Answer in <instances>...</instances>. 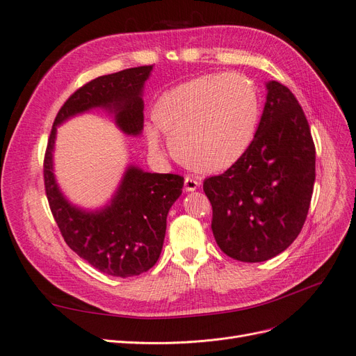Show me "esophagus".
I'll return each instance as SVG.
<instances>
[{
    "label": "esophagus",
    "mask_w": 356,
    "mask_h": 356,
    "mask_svg": "<svg viewBox=\"0 0 356 356\" xmlns=\"http://www.w3.org/2000/svg\"><path fill=\"white\" fill-rule=\"evenodd\" d=\"M199 186H200V182L197 179H195V178L187 177L184 179V190L186 191H195V190H197Z\"/></svg>",
    "instance_id": "34e87169"
}]
</instances>
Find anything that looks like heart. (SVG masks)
<instances>
[{
	"mask_svg": "<svg viewBox=\"0 0 356 356\" xmlns=\"http://www.w3.org/2000/svg\"><path fill=\"white\" fill-rule=\"evenodd\" d=\"M260 118L254 83L242 74H208L159 96L144 126L149 154L163 156V135L175 156L200 172L233 166L250 148Z\"/></svg>",
	"mask_w": 356,
	"mask_h": 356,
	"instance_id": "b5f03b06",
	"label": "heart"
}]
</instances>
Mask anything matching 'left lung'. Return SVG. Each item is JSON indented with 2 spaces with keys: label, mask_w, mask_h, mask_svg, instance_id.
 <instances>
[{
  "label": "left lung",
  "mask_w": 356,
  "mask_h": 356,
  "mask_svg": "<svg viewBox=\"0 0 356 356\" xmlns=\"http://www.w3.org/2000/svg\"><path fill=\"white\" fill-rule=\"evenodd\" d=\"M260 124L246 153L221 175L207 178L212 233L220 250L243 263L270 260L296 241L315 182V144L296 96L266 83Z\"/></svg>",
  "instance_id": "left-lung-1"
}]
</instances>
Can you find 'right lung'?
<instances>
[{"label": "right lung", "instance_id": "right-lung-1", "mask_svg": "<svg viewBox=\"0 0 356 356\" xmlns=\"http://www.w3.org/2000/svg\"><path fill=\"white\" fill-rule=\"evenodd\" d=\"M153 65L118 71L89 81L59 110L44 156V186L50 209L71 250L99 272L129 277L152 268L160 257L166 218L181 196L184 178L152 174L127 166L111 200L88 211L72 204L60 191L53 172L58 126L90 110H104L126 135L139 136L144 127V84Z\"/></svg>", "mask_w": 356, "mask_h": 356}]
</instances>
